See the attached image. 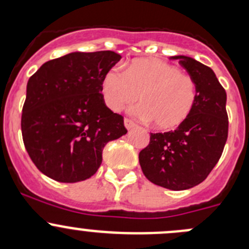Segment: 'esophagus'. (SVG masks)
I'll return each mask as SVG.
<instances>
[{
	"mask_svg": "<svg viewBox=\"0 0 249 249\" xmlns=\"http://www.w3.org/2000/svg\"><path fill=\"white\" fill-rule=\"evenodd\" d=\"M124 124H125V127H126L127 130H130V129H132V127L136 126V123H135L134 120L129 119V118H125Z\"/></svg>",
	"mask_w": 249,
	"mask_h": 249,
	"instance_id": "esophagus-1",
	"label": "esophagus"
}]
</instances>
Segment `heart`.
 <instances>
[{
  "label": "heart",
  "mask_w": 249,
  "mask_h": 249,
  "mask_svg": "<svg viewBox=\"0 0 249 249\" xmlns=\"http://www.w3.org/2000/svg\"><path fill=\"white\" fill-rule=\"evenodd\" d=\"M107 106L120 110L139 100L141 118L160 130L179 126L192 114L197 99L196 83L178 67L157 59H139L126 71L113 67L102 80Z\"/></svg>",
  "instance_id": "b5f03b06"
}]
</instances>
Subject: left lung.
Returning <instances> with one entry per match:
<instances>
[{"mask_svg": "<svg viewBox=\"0 0 249 249\" xmlns=\"http://www.w3.org/2000/svg\"><path fill=\"white\" fill-rule=\"evenodd\" d=\"M195 80L197 99L192 114L175 131L150 134L139 160L148 180L185 190L207 178L222 157L228 139L227 92L214 72L189 56H172Z\"/></svg>", "mask_w": 249, "mask_h": 249, "instance_id": "1", "label": "left lung"}]
</instances>
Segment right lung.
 I'll return each mask as SVG.
<instances>
[{
    "mask_svg": "<svg viewBox=\"0 0 249 249\" xmlns=\"http://www.w3.org/2000/svg\"><path fill=\"white\" fill-rule=\"evenodd\" d=\"M122 59L110 50L71 53L42 65L30 77L21 134L32 162L62 183L91 177L109 141L127 132L124 118L106 106L105 74Z\"/></svg>",
    "mask_w": 249,
    "mask_h": 249,
    "instance_id": "add662e5",
    "label": "right lung"
}]
</instances>
